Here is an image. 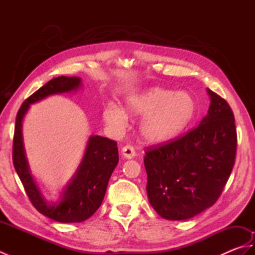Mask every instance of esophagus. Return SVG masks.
<instances>
[{"instance_id":"obj_1","label":"esophagus","mask_w":255,"mask_h":255,"mask_svg":"<svg viewBox=\"0 0 255 255\" xmlns=\"http://www.w3.org/2000/svg\"><path fill=\"white\" fill-rule=\"evenodd\" d=\"M122 154L125 159H133L134 155H136V152H134V149L131 147V145H125V147L122 149Z\"/></svg>"}]
</instances>
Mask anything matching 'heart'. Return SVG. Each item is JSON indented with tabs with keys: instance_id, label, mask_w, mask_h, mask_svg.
Returning a JSON list of instances; mask_svg holds the SVG:
<instances>
[{
	"instance_id": "b5f03b06",
	"label": "heart",
	"mask_w": 255,
	"mask_h": 255,
	"mask_svg": "<svg viewBox=\"0 0 255 255\" xmlns=\"http://www.w3.org/2000/svg\"><path fill=\"white\" fill-rule=\"evenodd\" d=\"M197 114L194 96L185 91L174 92L152 86L128 95L124 110L108 105L103 111V119L112 129L123 131L128 117H142L139 134L145 143L159 145L172 141L191 126Z\"/></svg>"
}]
</instances>
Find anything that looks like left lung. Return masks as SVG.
<instances>
[{
    "label": "left lung",
    "mask_w": 255,
    "mask_h": 255,
    "mask_svg": "<svg viewBox=\"0 0 255 255\" xmlns=\"http://www.w3.org/2000/svg\"><path fill=\"white\" fill-rule=\"evenodd\" d=\"M207 93V115L194 130L145 152L149 203L167 220H186L211 207L235 164L234 113L219 95Z\"/></svg>",
    "instance_id": "left-lung-1"
}]
</instances>
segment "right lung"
<instances>
[{"label":"right lung","mask_w":255,"mask_h":255,"mask_svg":"<svg viewBox=\"0 0 255 255\" xmlns=\"http://www.w3.org/2000/svg\"><path fill=\"white\" fill-rule=\"evenodd\" d=\"M82 86V79L79 77L50 80L23 103L15 123L13 163L25 191L40 214L63 224L82 223L100 208L108 181L118 164L117 143L108 138L91 134L77 171L59 193L58 199H48L30 170L24 144L23 122L30 105L52 95L78 92Z\"/></svg>","instance_id":"obj_1"}]
</instances>
